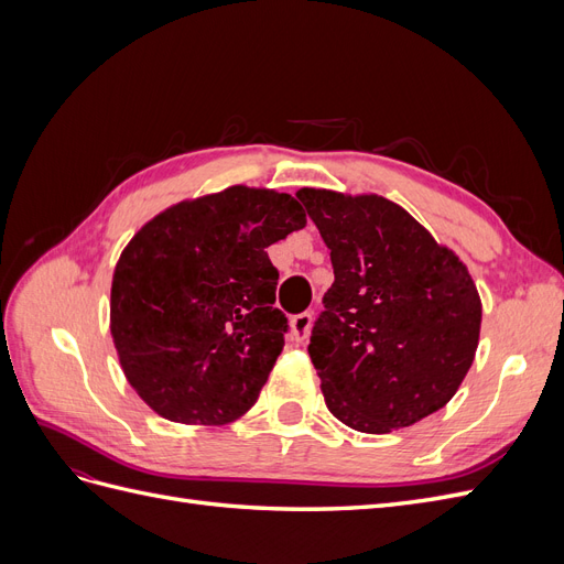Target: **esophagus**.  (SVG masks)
<instances>
[{"label": "esophagus", "instance_id": "esophagus-1", "mask_svg": "<svg viewBox=\"0 0 564 564\" xmlns=\"http://www.w3.org/2000/svg\"><path fill=\"white\" fill-rule=\"evenodd\" d=\"M311 327H313V313H301V315L292 317V322H289V329H292V340H296V344H303V340L308 338V334H311Z\"/></svg>", "mask_w": 564, "mask_h": 564}]
</instances>
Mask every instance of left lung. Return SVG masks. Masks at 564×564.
I'll list each match as a JSON object with an SVG mask.
<instances>
[{"instance_id":"8db88e82","label":"left lung","mask_w":564,"mask_h":564,"mask_svg":"<svg viewBox=\"0 0 564 564\" xmlns=\"http://www.w3.org/2000/svg\"><path fill=\"white\" fill-rule=\"evenodd\" d=\"M332 249L334 284L311 336L329 412L383 435L445 406L475 360L482 301L466 263L381 195L301 187Z\"/></svg>"}]
</instances>
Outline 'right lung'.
<instances>
[{
    "label": "right lung",
    "instance_id": "right-lung-1",
    "mask_svg": "<svg viewBox=\"0 0 564 564\" xmlns=\"http://www.w3.org/2000/svg\"><path fill=\"white\" fill-rule=\"evenodd\" d=\"M308 224L270 187L230 185L160 212L119 253L110 334L139 398L166 421L245 416L284 346L268 247Z\"/></svg>",
    "mask_w": 564,
    "mask_h": 564
}]
</instances>
